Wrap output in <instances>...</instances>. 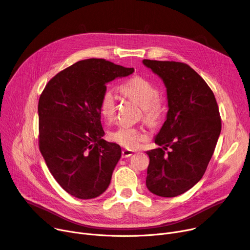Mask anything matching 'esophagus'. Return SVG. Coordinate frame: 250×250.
Listing matches in <instances>:
<instances>
[{
  "mask_svg": "<svg viewBox=\"0 0 250 250\" xmlns=\"http://www.w3.org/2000/svg\"><path fill=\"white\" fill-rule=\"evenodd\" d=\"M133 154V151L130 150V149H124L123 150V157L124 158H126V157H129Z\"/></svg>",
  "mask_w": 250,
  "mask_h": 250,
  "instance_id": "1",
  "label": "esophagus"
}]
</instances>
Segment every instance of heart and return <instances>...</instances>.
Returning a JSON list of instances; mask_svg holds the SVG:
<instances>
[{
	"label": "heart",
	"mask_w": 250,
	"mask_h": 250,
	"mask_svg": "<svg viewBox=\"0 0 250 250\" xmlns=\"http://www.w3.org/2000/svg\"><path fill=\"white\" fill-rule=\"evenodd\" d=\"M121 90L144 109L145 118L148 124L153 125L160 121L164 113V106L158 98L159 92L157 88L151 82L140 76H135L125 82ZM116 106L117 99L115 93L111 90H105L99 102V112L102 118L111 122L115 118ZM111 138L126 148L135 149L147 138V135L138 128L120 127L111 133Z\"/></svg>",
	"instance_id": "obj_1"
}]
</instances>
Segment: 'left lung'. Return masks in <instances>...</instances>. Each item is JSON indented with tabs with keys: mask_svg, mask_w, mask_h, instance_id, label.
Here are the masks:
<instances>
[{
	"mask_svg": "<svg viewBox=\"0 0 250 250\" xmlns=\"http://www.w3.org/2000/svg\"><path fill=\"white\" fill-rule=\"evenodd\" d=\"M164 83L166 120L147 151L146 187L160 197L179 196L196 185L206 172L222 129L218 104L205 80L189 65L175 61L142 60ZM171 148L167 155L165 150Z\"/></svg>",
	"mask_w": 250,
	"mask_h": 250,
	"instance_id": "left-lung-1",
	"label": "left lung"
}]
</instances>
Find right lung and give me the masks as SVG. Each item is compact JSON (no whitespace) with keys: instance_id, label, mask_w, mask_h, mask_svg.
Wrapping results in <instances>:
<instances>
[{"instance_id":"right-lung-1","label":"right lung","mask_w":250,"mask_h":250,"mask_svg":"<svg viewBox=\"0 0 250 250\" xmlns=\"http://www.w3.org/2000/svg\"><path fill=\"white\" fill-rule=\"evenodd\" d=\"M133 71L85 59L55 75L41 95L40 149L54 179L73 197L94 199L111 183L122 149L103 139L99 102L105 84Z\"/></svg>"}]
</instances>
